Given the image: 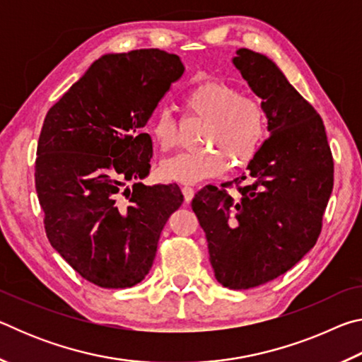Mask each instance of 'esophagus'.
<instances>
[{"instance_id":"1","label":"esophagus","mask_w":362,"mask_h":362,"mask_svg":"<svg viewBox=\"0 0 362 362\" xmlns=\"http://www.w3.org/2000/svg\"><path fill=\"white\" fill-rule=\"evenodd\" d=\"M182 193H183V198H185L187 203H189V201H192L193 196H194V188L185 185V187H182Z\"/></svg>"}]
</instances>
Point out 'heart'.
Returning <instances> with one entry per match:
<instances>
[{"instance_id": "1", "label": "heart", "mask_w": 362, "mask_h": 362, "mask_svg": "<svg viewBox=\"0 0 362 362\" xmlns=\"http://www.w3.org/2000/svg\"><path fill=\"white\" fill-rule=\"evenodd\" d=\"M185 112L204 119L199 144L206 148L183 151L164 159L159 173L168 180L196 183L249 164L267 136V113L262 103L241 95L235 86L209 79L182 95ZM148 132L159 150L170 151L179 144V126L168 110H159L148 122Z\"/></svg>"}]
</instances>
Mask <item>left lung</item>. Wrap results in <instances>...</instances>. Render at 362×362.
I'll list each match as a JSON object with an SVG mask.
<instances>
[{"label":"left lung","mask_w":362,"mask_h":362,"mask_svg":"<svg viewBox=\"0 0 362 362\" xmlns=\"http://www.w3.org/2000/svg\"><path fill=\"white\" fill-rule=\"evenodd\" d=\"M233 65L262 99L269 137L246 174L199 189L192 209L216 279L240 291L281 276L315 246L334 187V159L321 116L272 59L243 47ZM233 185L238 193L230 195L226 188Z\"/></svg>","instance_id":"left-lung-1"}]
</instances>
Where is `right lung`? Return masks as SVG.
I'll return each mask as SVG.
<instances>
[{"mask_svg": "<svg viewBox=\"0 0 362 362\" xmlns=\"http://www.w3.org/2000/svg\"><path fill=\"white\" fill-rule=\"evenodd\" d=\"M185 71L175 54H107L49 108L35 187L51 246L76 273L105 289L140 283L161 231L183 203L177 183L146 187L151 137L142 129Z\"/></svg>", "mask_w": 362, "mask_h": 362, "instance_id": "1", "label": "right lung"}]
</instances>
